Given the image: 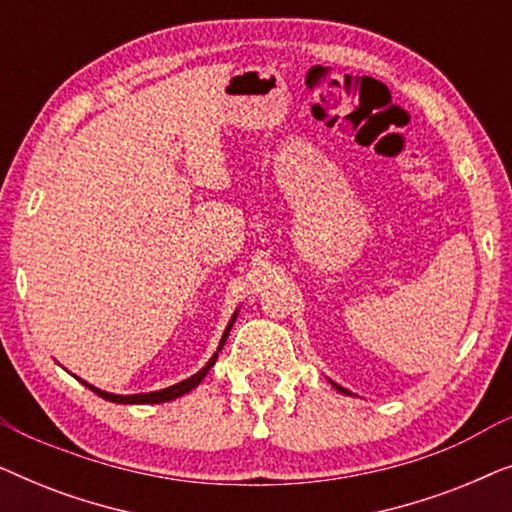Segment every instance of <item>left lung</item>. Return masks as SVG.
Returning <instances> with one entry per match:
<instances>
[{
	"label": "left lung",
	"instance_id": "left-lung-1",
	"mask_svg": "<svg viewBox=\"0 0 512 512\" xmlns=\"http://www.w3.org/2000/svg\"><path fill=\"white\" fill-rule=\"evenodd\" d=\"M328 382H331V384H333V389H338V391H340V394H345V396H354V394H352V391H349V389H345V387H340V384H335L333 380H328Z\"/></svg>",
	"mask_w": 512,
	"mask_h": 512
}]
</instances>
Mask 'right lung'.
I'll return each mask as SVG.
<instances>
[{"label": "right lung", "instance_id": "add662e5", "mask_svg": "<svg viewBox=\"0 0 512 512\" xmlns=\"http://www.w3.org/2000/svg\"><path fill=\"white\" fill-rule=\"evenodd\" d=\"M237 312H240V307H237V310L233 312V317H230L226 331H223L221 340H219V347H216V352L212 354V359H209V361L205 363V366H202V368L198 370V373L191 375V377H186V380H181V382H177V384H172V387H165V389H158V391H149V394H128V396H123V394H109V391L97 389V387H93V384H88L86 380H81V377H76V375H74V377H76V380H79L81 384H86V387H88L90 391H93V394H97L100 398H104V401H111V403H121V405H149V403H167V401H174V398L188 394V391H193L202 380H205L207 373H209V370H212V366L216 363V359H219V352L223 349V345H226L230 328H233L235 319H237Z\"/></svg>", "mask_w": 512, "mask_h": 512}]
</instances>
